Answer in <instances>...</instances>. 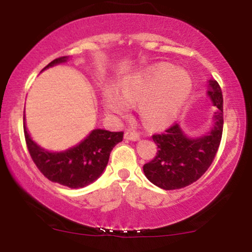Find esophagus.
Segmentation results:
<instances>
[{
    "instance_id": "esophagus-1",
    "label": "esophagus",
    "mask_w": 252,
    "mask_h": 252,
    "mask_svg": "<svg viewBox=\"0 0 252 252\" xmlns=\"http://www.w3.org/2000/svg\"><path fill=\"white\" fill-rule=\"evenodd\" d=\"M124 138L129 141H138L140 140V135L137 132L131 131V130H126V134H124Z\"/></svg>"
}]
</instances>
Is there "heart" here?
I'll return each instance as SVG.
<instances>
[{
  "instance_id": "b5f03b06",
  "label": "heart",
  "mask_w": 252,
  "mask_h": 252,
  "mask_svg": "<svg viewBox=\"0 0 252 252\" xmlns=\"http://www.w3.org/2000/svg\"><path fill=\"white\" fill-rule=\"evenodd\" d=\"M193 91V79L186 70L170 63L152 66L121 85V94L108 90L104 106L112 116L123 118L130 104L138 103L141 117L152 126H163L174 121Z\"/></svg>"
}]
</instances>
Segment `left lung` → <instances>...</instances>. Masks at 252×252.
<instances>
[{"instance_id": "1", "label": "left lung", "mask_w": 252, "mask_h": 252, "mask_svg": "<svg viewBox=\"0 0 252 252\" xmlns=\"http://www.w3.org/2000/svg\"><path fill=\"white\" fill-rule=\"evenodd\" d=\"M207 96L216 106L212 126L206 134L189 136L179 123L163 134L153 135L158 146L156 156L143 166L147 179L160 189L170 190L186 187L209 169L218 152L222 134V94L219 84L210 79Z\"/></svg>"}]
</instances>
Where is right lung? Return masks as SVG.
Returning <instances> with one entry per match:
<instances>
[{
	"label": "right lung",
	"mask_w": 252,
	"mask_h": 252,
	"mask_svg": "<svg viewBox=\"0 0 252 252\" xmlns=\"http://www.w3.org/2000/svg\"><path fill=\"white\" fill-rule=\"evenodd\" d=\"M68 57L54 59L46 68L63 63ZM42 70V71H43ZM24 130L26 143L34 163L48 180L70 189H83L96 181L103 174L112 148L123 140V132L94 129L90 134L71 148L62 152H50L39 146L31 137L26 126L24 112Z\"/></svg>",
	"instance_id": "obj_1"
}]
</instances>
